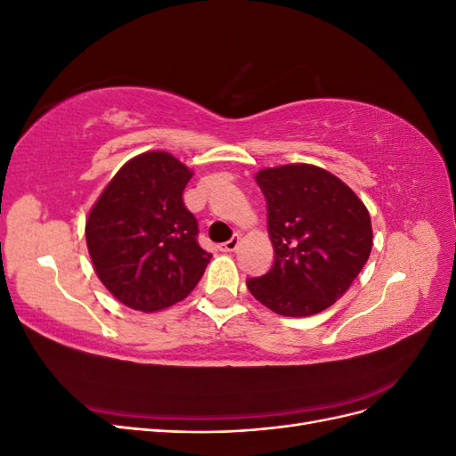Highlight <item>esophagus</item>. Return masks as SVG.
Returning <instances> with one entry per match:
<instances>
[{
	"instance_id": "34e87169",
	"label": "esophagus",
	"mask_w": 456,
	"mask_h": 456,
	"mask_svg": "<svg viewBox=\"0 0 456 456\" xmlns=\"http://www.w3.org/2000/svg\"><path fill=\"white\" fill-rule=\"evenodd\" d=\"M240 243H241L240 236H233L232 240H228L226 243H223V251H228V253H233V251H238V247H240Z\"/></svg>"
}]
</instances>
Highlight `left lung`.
<instances>
[{"label": "left lung", "instance_id": "1", "mask_svg": "<svg viewBox=\"0 0 456 456\" xmlns=\"http://www.w3.org/2000/svg\"><path fill=\"white\" fill-rule=\"evenodd\" d=\"M266 198L273 265L247 289L272 312L306 317L348 291L370 255L363 201L329 171L291 163L256 173Z\"/></svg>", "mask_w": 456, "mask_h": 456}]
</instances>
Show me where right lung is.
<instances>
[{
	"label": "right lung",
	"mask_w": 456,
	"mask_h": 456,
	"mask_svg": "<svg viewBox=\"0 0 456 456\" xmlns=\"http://www.w3.org/2000/svg\"><path fill=\"white\" fill-rule=\"evenodd\" d=\"M191 175L169 151H144L123 165L89 213L94 272L133 310L159 312L181 302L213 256L200 247L198 220L183 201Z\"/></svg>",
	"instance_id": "obj_1"
}]
</instances>
